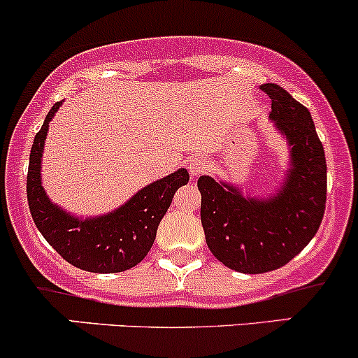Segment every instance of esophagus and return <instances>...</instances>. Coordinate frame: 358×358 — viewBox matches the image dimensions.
<instances>
[{"mask_svg":"<svg viewBox=\"0 0 358 358\" xmlns=\"http://www.w3.org/2000/svg\"><path fill=\"white\" fill-rule=\"evenodd\" d=\"M187 166H188V171H190V175L194 176V178H197V176L207 171V161L203 159L202 156H192V158L188 159Z\"/></svg>","mask_w":358,"mask_h":358,"instance_id":"obj_1","label":"esophagus"}]
</instances>
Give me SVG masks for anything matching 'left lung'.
Returning <instances> with one entry per match:
<instances>
[{"label": "left lung", "mask_w": 358, "mask_h": 358, "mask_svg": "<svg viewBox=\"0 0 358 358\" xmlns=\"http://www.w3.org/2000/svg\"><path fill=\"white\" fill-rule=\"evenodd\" d=\"M270 120L289 146V166L275 194H243L224 180L200 176V219L209 250L227 268L265 273L280 268L320 229L326 203L324 149L309 110L282 86L265 83Z\"/></svg>", "instance_id": "left-lung-1"}]
</instances>
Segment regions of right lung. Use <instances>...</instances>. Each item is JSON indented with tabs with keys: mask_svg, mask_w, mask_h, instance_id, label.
<instances>
[{
	"mask_svg": "<svg viewBox=\"0 0 358 358\" xmlns=\"http://www.w3.org/2000/svg\"><path fill=\"white\" fill-rule=\"evenodd\" d=\"M62 101L54 103L35 136L27 175V199L35 226L50 246L71 265L93 273H117L143 260L155 243L156 231L175 192L187 185L190 175L180 168L156 180L117 209L95 217H80L49 199L42 185V155L49 122Z\"/></svg>",
	"mask_w": 358,
	"mask_h": 358,
	"instance_id": "right-lung-1",
	"label": "right lung"
}]
</instances>
